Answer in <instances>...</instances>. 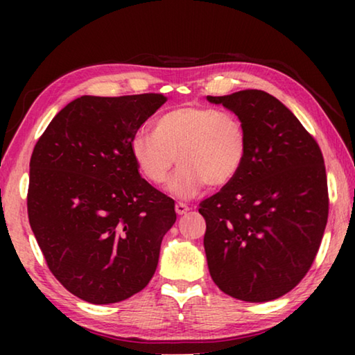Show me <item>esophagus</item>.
<instances>
[{
    "label": "esophagus",
    "mask_w": 355,
    "mask_h": 355,
    "mask_svg": "<svg viewBox=\"0 0 355 355\" xmlns=\"http://www.w3.org/2000/svg\"><path fill=\"white\" fill-rule=\"evenodd\" d=\"M175 211H177V214H180V216H182V214H186V213L189 211V207L186 205V203L178 202L177 205H175Z\"/></svg>",
    "instance_id": "esophagus-1"
}]
</instances>
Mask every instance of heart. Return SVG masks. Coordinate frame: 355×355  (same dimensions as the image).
<instances>
[{
  "label": "heart",
  "mask_w": 355,
  "mask_h": 355,
  "mask_svg": "<svg viewBox=\"0 0 355 355\" xmlns=\"http://www.w3.org/2000/svg\"><path fill=\"white\" fill-rule=\"evenodd\" d=\"M152 133L137 131L131 137V158L152 184H163L178 161L167 186L178 199H192L207 184H228L248 158V130L232 111L183 105L161 114Z\"/></svg>",
  "instance_id": "1"
}]
</instances>
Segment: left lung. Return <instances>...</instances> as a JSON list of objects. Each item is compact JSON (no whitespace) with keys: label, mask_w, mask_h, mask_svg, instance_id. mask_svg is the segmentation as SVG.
<instances>
[{"label":"left lung","mask_w":355,"mask_h":355,"mask_svg":"<svg viewBox=\"0 0 355 355\" xmlns=\"http://www.w3.org/2000/svg\"><path fill=\"white\" fill-rule=\"evenodd\" d=\"M243 120L248 158L238 175L200 202L214 284L245 302L291 291L309 272L329 214L321 148L297 117L268 92L207 97Z\"/></svg>","instance_id":"8db88e82"}]
</instances>
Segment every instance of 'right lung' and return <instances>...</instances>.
<instances>
[{
	"label": "right lung",
	"mask_w": 355,
	"mask_h": 355,
	"mask_svg": "<svg viewBox=\"0 0 355 355\" xmlns=\"http://www.w3.org/2000/svg\"><path fill=\"white\" fill-rule=\"evenodd\" d=\"M163 94L92 97L62 107L29 163L28 218L61 285L91 304L120 302L148 285L175 224V202L141 177L130 141Z\"/></svg>",
	"instance_id": "add662e5"
}]
</instances>
